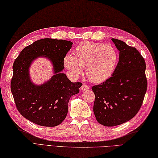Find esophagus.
<instances>
[{
  "instance_id": "esophagus-1",
  "label": "esophagus",
  "mask_w": 158,
  "mask_h": 158,
  "mask_svg": "<svg viewBox=\"0 0 158 158\" xmlns=\"http://www.w3.org/2000/svg\"><path fill=\"white\" fill-rule=\"evenodd\" d=\"M89 86H88V85H86V84H83V85L81 86V88H81V90H88V89H89Z\"/></svg>"
}]
</instances>
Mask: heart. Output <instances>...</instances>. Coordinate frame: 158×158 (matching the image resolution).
Listing matches in <instances>:
<instances>
[{
	"label": "heart",
	"instance_id": "1",
	"mask_svg": "<svg viewBox=\"0 0 158 158\" xmlns=\"http://www.w3.org/2000/svg\"><path fill=\"white\" fill-rule=\"evenodd\" d=\"M118 59V52L113 45L85 41L75 48L74 56L66 55L64 64L75 77L82 74L84 67V73L90 82L101 83L113 76Z\"/></svg>",
	"mask_w": 158,
	"mask_h": 158
}]
</instances>
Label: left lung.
<instances>
[{"instance_id": "obj_1", "label": "left lung", "mask_w": 158, "mask_h": 158, "mask_svg": "<svg viewBox=\"0 0 158 158\" xmlns=\"http://www.w3.org/2000/svg\"><path fill=\"white\" fill-rule=\"evenodd\" d=\"M111 40L119 51L116 70L109 79L92 87L96 119L106 127L123 124L135 116L148 88L143 56L135 48L119 40Z\"/></svg>"}]
</instances>
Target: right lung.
<instances>
[{"label": "right lung", "instance_id": "right-lung-1", "mask_svg": "<svg viewBox=\"0 0 158 158\" xmlns=\"http://www.w3.org/2000/svg\"><path fill=\"white\" fill-rule=\"evenodd\" d=\"M72 42L45 38L27 46L15 59L10 90L17 109L22 116L35 124L55 127L62 123L68 110L69 100L78 94L81 82H72L63 70L64 59ZM45 56L53 63L55 74L41 86L35 85L28 68L37 56Z\"/></svg>", "mask_w": 158, "mask_h": 158}]
</instances>
